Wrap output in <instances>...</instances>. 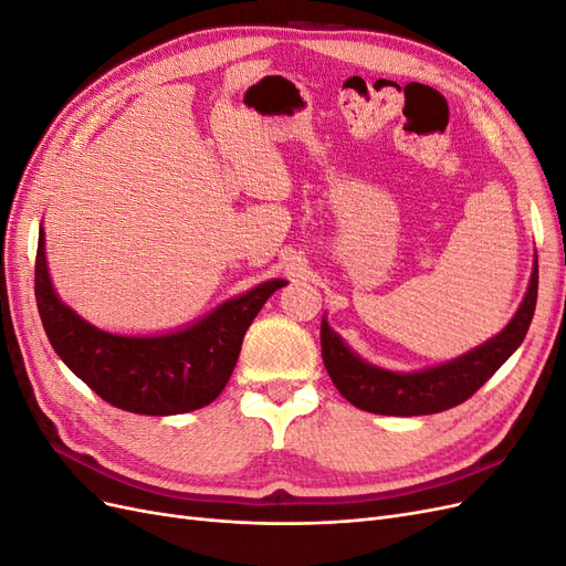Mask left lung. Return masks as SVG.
<instances>
[{
  "label": "left lung",
  "instance_id": "1",
  "mask_svg": "<svg viewBox=\"0 0 566 566\" xmlns=\"http://www.w3.org/2000/svg\"><path fill=\"white\" fill-rule=\"evenodd\" d=\"M538 260L526 287V295L505 328L484 345L462 354L453 361L416 373H394L368 364L342 339L328 318L321 321V356L331 380L342 397L356 408L378 416H430L449 410L482 387L507 358L517 352L536 312Z\"/></svg>",
  "mask_w": 566,
  "mask_h": 566
}]
</instances>
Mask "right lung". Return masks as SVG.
<instances>
[{"mask_svg":"<svg viewBox=\"0 0 566 566\" xmlns=\"http://www.w3.org/2000/svg\"><path fill=\"white\" fill-rule=\"evenodd\" d=\"M283 285V279L264 281L179 331L117 335L84 321L59 297L40 227L35 297L51 347L101 399L129 413L177 416L212 403L231 378L250 323Z\"/></svg>","mask_w":566,"mask_h":566,"instance_id":"add662e5","label":"right lung"}]
</instances>
